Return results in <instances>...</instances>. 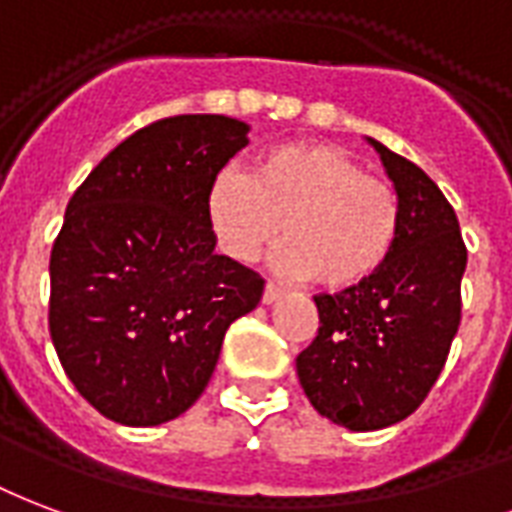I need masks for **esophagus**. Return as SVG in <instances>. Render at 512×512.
Segmentation results:
<instances>
[{
    "instance_id": "1",
    "label": "esophagus",
    "mask_w": 512,
    "mask_h": 512,
    "mask_svg": "<svg viewBox=\"0 0 512 512\" xmlns=\"http://www.w3.org/2000/svg\"><path fill=\"white\" fill-rule=\"evenodd\" d=\"M281 294H283V289L278 286V283L267 281V286H264V294H261V302H264V305H270V302L281 300Z\"/></svg>"
}]
</instances>
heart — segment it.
<instances>
[{
    "instance_id": "heart-1",
    "label": "heart",
    "mask_w": 512,
    "mask_h": 512,
    "mask_svg": "<svg viewBox=\"0 0 512 512\" xmlns=\"http://www.w3.org/2000/svg\"><path fill=\"white\" fill-rule=\"evenodd\" d=\"M212 234L231 259L253 261L281 234L278 267L343 292L382 270L401 237V199L346 149L297 141L270 149L253 174L223 169L207 196Z\"/></svg>"
}]
</instances>
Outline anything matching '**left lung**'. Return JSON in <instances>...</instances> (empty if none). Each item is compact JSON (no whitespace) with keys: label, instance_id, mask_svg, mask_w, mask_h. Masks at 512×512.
Listing matches in <instances>:
<instances>
[{"label":"left lung","instance_id":"1","mask_svg":"<svg viewBox=\"0 0 512 512\" xmlns=\"http://www.w3.org/2000/svg\"><path fill=\"white\" fill-rule=\"evenodd\" d=\"M401 199V237L374 278L316 294L319 333L297 354L313 409L349 428L379 431L423 404L461 324L466 245L445 193L412 160L368 138Z\"/></svg>","mask_w":512,"mask_h":512}]
</instances>
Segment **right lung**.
<instances>
[{
    "label": "right lung",
    "instance_id": "obj_1",
    "mask_svg": "<svg viewBox=\"0 0 512 512\" xmlns=\"http://www.w3.org/2000/svg\"><path fill=\"white\" fill-rule=\"evenodd\" d=\"M248 125L179 114L136 130L67 201L51 251L48 330L70 382L122 425L169 423L210 384L259 272L215 253L212 179Z\"/></svg>",
    "mask_w": 512,
    "mask_h": 512
}]
</instances>
